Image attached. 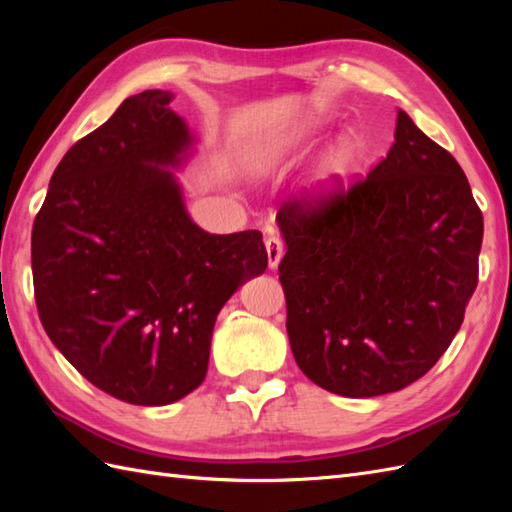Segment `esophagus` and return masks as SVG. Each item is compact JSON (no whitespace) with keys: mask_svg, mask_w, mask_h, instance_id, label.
I'll return each instance as SVG.
<instances>
[{"mask_svg":"<svg viewBox=\"0 0 512 512\" xmlns=\"http://www.w3.org/2000/svg\"><path fill=\"white\" fill-rule=\"evenodd\" d=\"M266 255H268V266L270 268H277V264L281 262V257H284V242H281L279 237L270 235L266 237Z\"/></svg>","mask_w":512,"mask_h":512,"instance_id":"esophagus-1","label":"esophagus"}]
</instances>
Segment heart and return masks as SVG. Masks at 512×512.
Instances as JSON below:
<instances>
[{
    "mask_svg": "<svg viewBox=\"0 0 512 512\" xmlns=\"http://www.w3.org/2000/svg\"><path fill=\"white\" fill-rule=\"evenodd\" d=\"M323 118H301L299 123H292L290 127L281 129V132L264 138L253 151V167L259 171H273L288 165L290 160H295L299 154H303L308 147H312L323 129ZM365 143L358 132H345L336 143L325 151L317 167V180L319 189H332L336 184H341L352 176L354 167L363 156Z\"/></svg>",
    "mask_w": 512,
    "mask_h": 512,
    "instance_id": "obj_1",
    "label": "heart"
}]
</instances>
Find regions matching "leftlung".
Instances as JSON below:
<instances>
[{
    "label": "left lung",
    "mask_w": 512,
    "mask_h": 512,
    "mask_svg": "<svg viewBox=\"0 0 512 512\" xmlns=\"http://www.w3.org/2000/svg\"><path fill=\"white\" fill-rule=\"evenodd\" d=\"M394 138L365 180L277 213L292 356L347 398L427 374L477 286L484 220L462 167L402 110Z\"/></svg>",
    "instance_id": "left-lung-1"
}]
</instances>
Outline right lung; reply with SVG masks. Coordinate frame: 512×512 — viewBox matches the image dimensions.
I'll return each instance as SVG.
<instances>
[{"label":"right lung","mask_w":512,"mask_h":512,"mask_svg":"<svg viewBox=\"0 0 512 512\" xmlns=\"http://www.w3.org/2000/svg\"><path fill=\"white\" fill-rule=\"evenodd\" d=\"M173 94L129 96L68 149L32 226L43 330L90 380L162 407L202 385L217 314L268 255L259 231L211 235L184 206L195 143Z\"/></svg>","instance_id":"obj_1"}]
</instances>
